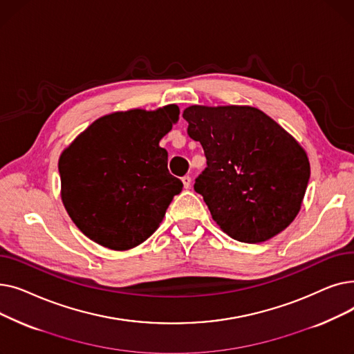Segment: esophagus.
Returning <instances> with one entry per match:
<instances>
[{
	"mask_svg": "<svg viewBox=\"0 0 354 354\" xmlns=\"http://www.w3.org/2000/svg\"><path fill=\"white\" fill-rule=\"evenodd\" d=\"M182 183H183V188H185V189H189V188H191V183H192L191 176H183V178H182Z\"/></svg>",
	"mask_w": 354,
	"mask_h": 354,
	"instance_id": "obj_1",
	"label": "esophagus"
}]
</instances>
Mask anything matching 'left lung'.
<instances>
[{
  "mask_svg": "<svg viewBox=\"0 0 354 354\" xmlns=\"http://www.w3.org/2000/svg\"><path fill=\"white\" fill-rule=\"evenodd\" d=\"M182 116L208 165L194 188L219 228L247 244L284 231L301 209L310 179L301 145L251 106L194 104Z\"/></svg>",
  "mask_w": 354,
  "mask_h": 354,
  "instance_id": "left-lung-1",
  "label": "left lung"
}]
</instances>
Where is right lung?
<instances>
[{
	"label": "right lung",
	"instance_id": "obj_1",
	"mask_svg": "<svg viewBox=\"0 0 354 354\" xmlns=\"http://www.w3.org/2000/svg\"><path fill=\"white\" fill-rule=\"evenodd\" d=\"M179 107L115 111L93 122L60 155L62 201L76 227L96 244L126 251L151 236L182 182L159 146Z\"/></svg>",
	"mask_w": 354,
	"mask_h": 354
}]
</instances>
